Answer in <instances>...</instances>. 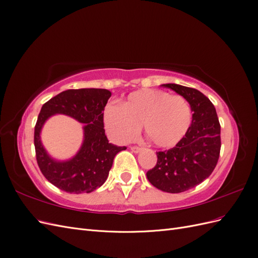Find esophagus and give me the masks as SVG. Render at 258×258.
Instances as JSON below:
<instances>
[{
  "instance_id": "esophagus-1",
  "label": "esophagus",
  "mask_w": 258,
  "mask_h": 258,
  "mask_svg": "<svg viewBox=\"0 0 258 258\" xmlns=\"http://www.w3.org/2000/svg\"><path fill=\"white\" fill-rule=\"evenodd\" d=\"M130 150L134 152V153H140V152L142 151V147H140V146H131Z\"/></svg>"
}]
</instances>
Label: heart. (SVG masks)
<instances>
[{
	"label": "heart",
	"instance_id": "obj_1",
	"mask_svg": "<svg viewBox=\"0 0 258 258\" xmlns=\"http://www.w3.org/2000/svg\"><path fill=\"white\" fill-rule=\"evenodd\" d=\"M104 124L118 142H127L144 127L146 138L158 147L177 145L191 124L189 103L182 96L158 89L136 91L120 106L110 104L104 111Z\"/></svg>",
	"mask_w": 258,
	"mask_h": 258
}]
</instances>
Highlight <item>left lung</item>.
Segmentation results:
<instances>
[{
	"label": "left lung",
	"mask_w": 258,
	"mask_h": 258,
	"mask_svg": "<svg viewBox=\"0 0 258 258\" xmlns=\"http://www.w3.org/2000/svg\"><path fill=\"white\" fill-rule=\"evenodd\" d=\"M161 86L185 98L194 114L184 139L173 148L157 152V163L146 176L156 188L177 194L199 185L213 172L221 152V124L213 103L199 90L177 84Z\"/></svg>",
	"instance_id": "left-lung-1"
}]
</instances>
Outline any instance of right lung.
<instances>
[{
  "label": "right lung",
  "mask_w": 258,
  "mask_h": 258,
  "mask_svg": "<svg viewBox=\"0 0 258 258\" xmlns=\"http://www.w3.org/2000/svg\"><path fill=\"white\" fill-rule=\"evenodd\" d=\"M111 96L107 89H69L42 106L34 128L36 161L43 175L59 189L70 194H88L99 188L106 181L116 154L127 148L108 143L105 136L103 111ZM56 113L68 114L85 123L80 151L66 162L52 160L40 142L44 121Z\"/></svg>",
  "instance_id": "1"
}]
</instances>
